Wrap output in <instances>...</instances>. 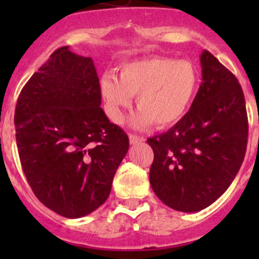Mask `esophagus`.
I'll return each mask as SVG.
<instances>
[{
	"label": "esophagus",
	"mask_w": 259,
	"mask_h": 259,
	"mask_svg": "<svg viewBox=\"0 0 259 259\" xmlns=\"http://www.w3.org/2000/svg\"><path fill=\"white\" fill-rule=\"evenodd\" d=\"M129 142H130V144L134 145V144H138V143L145 142V138L138 137V135H134V134H130L129 135Z\"/></svg>",
	"instance_id": "1"
}]
</instances>
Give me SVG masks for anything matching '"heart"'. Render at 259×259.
Instances as JSON below:
<instances>
[{
    "label": "heart",
    "mask_w": 259,
    "mask_h": 259,
    "mask_svg": "<svg viewBox=\"0 0 259 259\" xmlns=\"http://www.w3.org/2000/svg\"><path fill=\"white\" fill-rule=\"evenodd\" d=\"M198 69L189 60L153 56L122 65L119 77L104 74L100 81L105 110L111 121L120 122L122 113L137 95L138 111L130 119L133 127L153 122L165 127L179 121L197 93Z\"/></svg>",
    "instance_id": "1"
}]
</instances>
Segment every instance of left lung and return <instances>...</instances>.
Here are the masks:
<instances>
[{
  "instance_id": "obj_1",
  "label": "left lung",
  "mask_w": 259,
  "mask_h": 259,
  "mask_svg": "<svg viewBox=\"0 0 259 259\" xmlns=\"http://www.w3.org/2000/svg\"><path fill=\"white\" fill-rule=\"evenodd\" d=\"M199 59L202 83L189 111L168 132L148 139L154 193L185 213L209 207L228 189L247 149L248 119L238 80L207 50Z\"/></svg>"
}]
</instances>
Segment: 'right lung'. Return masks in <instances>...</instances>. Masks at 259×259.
<instances>
[{
  "label": "right lung",
  "instance_id": "obj_1",
  "mask_svg": "<svg viewBox=\"0 0 259 259\" xmlns=\"http://www.w3.org/2000/svg\"><path fill=\"white\" fill-rule=\"evenodd\" d=\"M91 57L57 49L21 90L16 142L26 179L42 204L81 218L108 199L129 149L124 130L109 121Z\"/></svg>",
  "mask_w": 259,
  "mask_h": 259
}]
</instances>
